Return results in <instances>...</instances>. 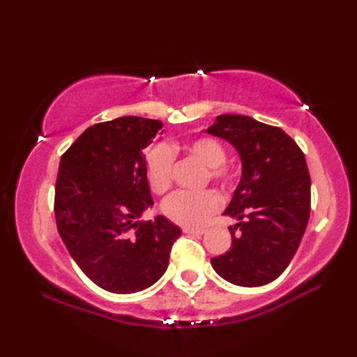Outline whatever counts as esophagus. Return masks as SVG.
<instances>
[{"instance_id": "34e87169", "label": "esophagus", "mask_w": 357, "mask_h": 357, "mask_svg": "<svg viewBox=\"0 0 357 357\" xmlns=\"http://www.w3.org/2000/svg\"><path fill=\"white\" fill-rule=\"evenodd\" d=\"M184 233H187V234H204V233H206V230H204V229H184Z\"/></svg>"}]
</instances>
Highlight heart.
I'll use <instances>...</instances> for the list:
<instances>
[{"label": "heart", "instance_id": "b5f03b06", "mask_svg": "<svg viewBox=\"0 0 357 357\" xmlns=\"http://www.w3.org/2000/svg\"><path fill=\"white\" fill-rule=\"evenodd\" d=\"M187 150L208 167L210 178L222 188H230L236 179L233 169L225 165V150L218 141L211 138L193 139ZM174 151L173 147L159 144L146 156V173L151 190L164 193L170 188L173 179ZM222 201L213 190L206 192H176L170 195L162 204L164 215L178 225L202 227L208 219L218 213Z\"/></svg>", "mask_w": 357, "mask_h": 357}]
</instances>
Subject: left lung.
I'll return each mask as SVG.
<instances>
[{
  "label": "left lung",
  "mask_w": 357,
  "mask_h": 357,
  "mask_svg": "<svg viewBox=\"0 0 357 357\" xmlns=\"http://www.w3.org/2000/svg\"><path fill=\"white\" fill-rule=\"evenodd\" d=\"M207 133L229 141L242 176L224 215L231 247L211 257L219 276L241 287H261L282 275L304 236L312 202L305 156L279 127L244 115H219Z\"/></svg>",
  "instance_id": "1"
}]
</instances>
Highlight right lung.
<instances>
[{
    "label": "right lung",
    "mask_w": 357,
    "mask_h": 357,
    "mask_svg": "<svg viewBox=\"0 0 357 357\" xmlns=\"http://www.w3.org/2000/svg\"><path fill=\"white\" fill-rule=\"evenodd\" d=\"M161 128V121L139 116L95 124L59 162V236L84 275L110 293L128 294L153 285L181 236L179 227L164 216L138 221L153 206L142 150Z\"/></svg>",
    "instance_id": "obj_1"
}]
</instances>
